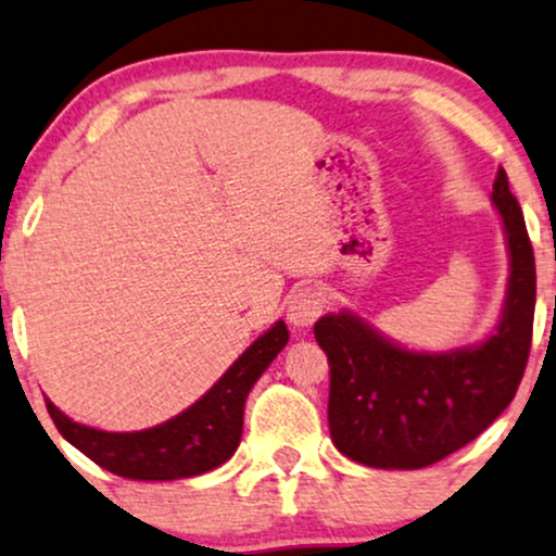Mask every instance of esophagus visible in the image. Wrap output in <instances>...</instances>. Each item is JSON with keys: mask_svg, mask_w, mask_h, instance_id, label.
Masks as SVG:
<instances>
[{"mask_svg": "<svg viewBox=\"0 0 556 556\" xmlns=\"http://www.w3.org/2000/svg\"><path fill=\"white\" fill-rule=\"evenodd\" d=\"M323 307H326V298L318 287H302L287 300V320L294 328H307L320 318Z\"/></svg>", "mask_w": 556, "mask_h": 556, "instance_id": "obj_1", "label": "esophagus"}]
</instances>
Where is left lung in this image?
Segmentation results:
<instances>
[{
  "label": "left lung",
  "instance_id": "8db88e82",
  "mask_svg": "<svg viewBox=\"0 0 556 556\" xmlns=\"http://www.w3.org/2000/svg\"><path fill=\"white\" fill-rule=\"evenodd\" d=\"M493 202L508 238L510 279L501 326L480 346L418 354L349 313L315 323L330 364V439L349 459L379 469L435 465L475 441L516 397L531 351L536 264L505 168H497Z\"/></svg>",
  "mask_w": 556,
  "mask_h": 556
}]
</instances>
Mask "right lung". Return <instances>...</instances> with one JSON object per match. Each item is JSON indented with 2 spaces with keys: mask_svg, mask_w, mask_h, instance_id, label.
I'll return each instance as SVG.
<instances>
[{
  "mask_svg": "<svg viewBox=\"0 0 556 556\" xmlns=\"http://www.w3.org/2000/svg\"><path fill=\"white\" fill-rule=\"evenodd\" d=\"M287 341L290 330L282 320L274 323V328L251 343L233 367L217 379L213 390L177 418L149 431H97L74 424L51 400H46V407L63 439L112 475L149 482L194 477L220 467L233 456L243 431L245 397Z\"/></svg>",
  "mask_w": 556,
  "mask_h": 556,
  "instance_id": "right-lung-1",
  "label": "right lung"
}]
</instances>
